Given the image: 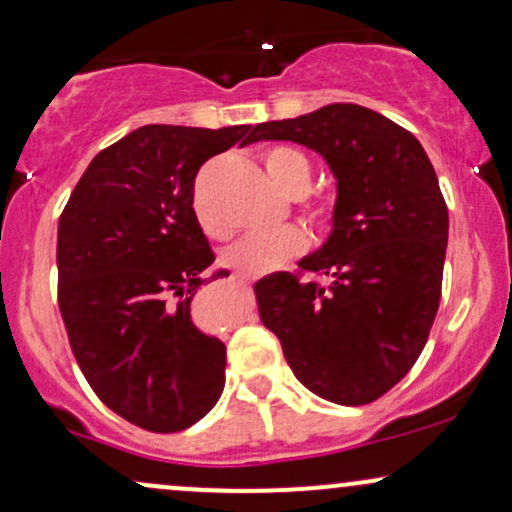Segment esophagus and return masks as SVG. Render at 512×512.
<instances>
[{
    "label": "esophagus",
    "instance_id": "34e87169",
    "mask_svg": "<svg viewBox=\"0 0 512 512\" xmlns=\"http://www.w3.org/2000/svg\"><path fill=\"white\" fill-rule=\"evenodd\" d=\"M233 279L240 281V284H250L252 276H248V274H236V276H233Z\"/></svg>",
    "mask_w": 512,
    "mask_h": 512
}]
</instances>
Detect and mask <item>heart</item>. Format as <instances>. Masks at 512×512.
<instances>
[{
  "mask_svg": "<svg viewBox=\"0 0 512 512\" xmlns=\"http://www.w3.org/2000/svg\"><path fill=\"white\" fill-rule=\"evenodd\" d=\"M260 158L267 175L281 192H286L289 197H301L308 192L310 180H313V166L301 151L291 149V146H269ZM308 216L317 226L330 228L337 221V204L332 199H315L308 204ZM199 221H202L204 231L216 233L202 214H199ZM305 248H308V240L298 228H281V231L255 233V236L240 240L238 245L226 250L223 262L245 274H267L293 257L303 255Z\"/></svg>",
  "mask_w": 512,
  "mask_h": 512,
  "instance_id": "b5f03b06",
  "label": "heart"
}]
</instances>
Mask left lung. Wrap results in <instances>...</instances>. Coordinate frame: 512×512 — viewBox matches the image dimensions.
I'll return each mask as SVG.
<instances>
[{
	"label": "left lung",
	"instance_id": "left-lung-1",
	"mask_svg": "<svg viewBox=\"0 0 512 512\" xmlns=\"http://www.w3.org/2000/svg\"><path fill=\"white\" fill-rule=\"evenodd\" d=\"M255 139L322 154L339 192L322 250L255 284L262 325L317 397L375 402L414 366L438 313L448 204L436 170L414 134L354 103L262 122Z\"/></svg>",
	"mask_w": 512,
	"mask_h": 512
}]
</instances>
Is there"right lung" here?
<instances>
[{
  "mask_svg": "<svg viewBox=\"0 0 512 512\" xmlns=\"http://www.w3.org/2000/svg\"><path fill=\"white\" fill-rule=\"evenodd\" d=\"M252 142V125H146L93 158L60 216L57 303L72 354L105 407L144 431L197 424L223 392L226 346L190 320L214 262L192 199L211 156Z\"/></svg>",
  "mask_w": 512,
  "mask_h": 512,
  "instance_id": "add662e5",
  "label": "right lung"
}]
</instances>
